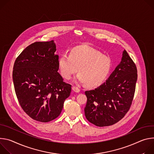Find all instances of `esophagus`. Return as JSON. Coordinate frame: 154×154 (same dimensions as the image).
I'll return each mask as SVG.
<instances>
[{
	"mask_svg": "<svg viewBox=\"0 0 154 154\" xmlns=\"http://www.w3.org/2000/svg\"><path fill=\"white\" fill-rule=\"evenodd\" d=\"M72 89L75 92H80V89L78 87H76V86H73L72 87Z\"/></svg>",
	"mask_w": 154,
	"mask_h": 154,
	"instance_id": "1",
	"label": "esophagus"
}]
</instances>
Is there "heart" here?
Masks as SVG:
<instances>
[{"mask_svg":"<svg viewBox=\"0 0 154 154\" xmlns=\"http://www.w3.org/2000/svg\"><path fill=\"white\" fill-rule=\"evenodd\" d=\"M111 67L109 57L88 45L76 46L70 54L63 53L59 59V70L65 79H70L79 70L75 81L92 88L100 86L106 81Z\"/></svg>","mask_w":154,"mask_h":154,"instance_id":"1","label":"heart"}]
</instances>
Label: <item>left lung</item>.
Instances as JSON below:
<instances>
[{
    "mask_svg": "<svg viewBox=\"0 0 154 154\" xmlns=\"http://www.w3.org/2000/svg\"><path fill=\"white\" fill-rule=\"evenodd\" d=\"M137 68L125 50L122 60L106 82L94 90L85 92V116L98 127L112 125L125 116L130 108L137 81Z\"/></svg>",
    "mask_w": 154,
    "mask_h": 154,
    "instance_id": "1",
    "label": "left lung"
}]
</instances>
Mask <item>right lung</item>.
Listing matches in <instances>:
<instances>
[{
	"label": "right lung",
	"instance_id": "right-lung-1",
	"mask_svg": "<svg viewBox=\"0 0 154 154\" xmlns=\"http://www.w3.org/2000/svg\"><path fill=\"white\" fill-rule=\"evenodd\" d=\"M54 42H37L16 58L13 70L15 93L23 111L32 119L48 122L60 114L72 86L59 73Z\"/></svg>",
	"mask_w": 154,
	"mask_h": 154
}]
</instances>
